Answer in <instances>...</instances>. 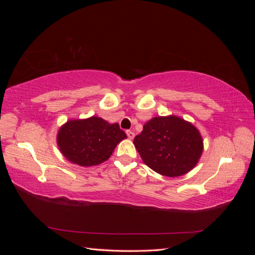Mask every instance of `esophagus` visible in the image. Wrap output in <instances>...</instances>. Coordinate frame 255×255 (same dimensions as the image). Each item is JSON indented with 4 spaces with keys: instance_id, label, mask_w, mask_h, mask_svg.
Listing matches in <instances>:
<instances>
[{
    "instance_id": "34e87169",
    "label": "esophagus",
    "mask_w": 255,
    "mask_h": 255,
    "mask_svg": "<svg viewBox=\"0 0 255 255\" xmlns=\"http://www.w3.org/2000/svg\"><path fill=\"white\" fill-rule=\"evenodd\" d=\"M127 135H128V139H133L135 134L132 132V130H127Z\"/></svg>"
}]
</instances>
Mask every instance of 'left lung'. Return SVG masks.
<instances>
[{
	"mask_svg": "<svg viewBox=\"0 0 255 255\" xmlns=\"http://www.w3.org/2000/svg\"><path fill=\"white\" fill-rule=\"evenodd\" d=\"M134 145L146 166L169 177L189 172L203 152L199 129L173 115L145 122L142 132L134 138Z\"/></svg>",
	"mask_w": 255,
	"mask_h": 255,
	"instance_id": "1",
	"label": "left lung"
}]
</instances>
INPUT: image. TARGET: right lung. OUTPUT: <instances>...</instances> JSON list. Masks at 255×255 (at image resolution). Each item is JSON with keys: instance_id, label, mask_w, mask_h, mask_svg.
Masks as SVG:
<instances>
[{"instance_id": "1", "label": "right lung", "mask_w": 255, "mask_h": 255, "mask_svg": "<svg viewBox=\"0 0 255 255\" xmlns=\"http://www.w3.org/2000/svg\"><path fill=\"white\" fill-rule=\"evenodd\" d=\"M127 138L118 123H109L92 116L70 119L58 129L56 141L61 154L72 164L91 167L102 164L117 144Z\"/></svg>"}]
</instances>
